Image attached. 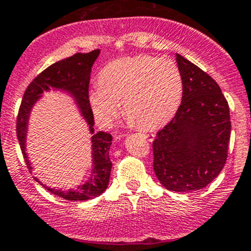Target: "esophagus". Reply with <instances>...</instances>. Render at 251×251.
Here are the masks:
<instances>
[{"label":"esophagus","instance_id":"34e87169","mask_svg":"<svg viewBox=\"0 0 251 251\" xmlns=\"http://www.w3.org/2000/svg\"><path fill=\"white\" fill-rule=\"evenodd\" d=\"M142 136H143L144 138H147L148 141H153V137H154L153 133H142Z\"/></svg>","mask_w":251,"mask_h":251}]
</instances>
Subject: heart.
<instances>
[{
    "mask_svg": "<svg viewBox=\"0 0 251 251\" xmlns=\"http://www.w3.org/2000/svg\"><path fill=\"white\" fill-rule=\"evenodd\" d=\"M182 92V75L174 60L142 54L105 65L100 73V83L88 92V100L103 126L113 123L124 102L131 123L158 127L176 114Z\"/></svg>",
    "mask_w": 251,
    "mask_h": 251,
    "instance_id": "1",
    "label": "heart"
}]
</instances>
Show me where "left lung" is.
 Returning <instances> with one entry per match:
<instances>
[{"label":"left lung","instance_id":"obj_1","mask_svg":"<svg viewBox=\"0 0 251 251\" xmlns=\"http://www.w3.org/2000/svg\"><path fill=\"white\" fill-rule=\"evenodd\" d=\"M176 63L183 81L176 115L153 141V169L171 192H193L219 176L231 137L229 108L216 81L182 55Z\"/></svg>","mask_w":251,"mask_h":251}]
</instances>
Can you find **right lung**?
Returning <instances> with one entry per match:
<instances>
[{
	"label": "right lung",
	"instance_id": "1",
	"mask_svg": "<svg viewBox=\"0 0 251 251\" xmlns=\"http://www.w3.org/2000/svg\"><path fill=\"white\" fill-rule=\"evenodd\" d=\"M100 50H95L90 53H76L69 58L59 60L54 63L40 75H37L30 82L23 96L22 104H20L19 113L17 118V136L24 155L29 171H32V165L29 161L25 148L27 135V125H29L30 113L35 103L42 97V93L48 92L50 90L62 91L72 96L73 100L76 103L81 116H83L86 124L88 126V131L92 135L91 143H92V171L91 176L83 184H80L76 189H55L50 188L46 184L41 183L37 177H34L39 183H41L45 188L50 193L60 197L67 201H82L93 199L100 196L108 188L109 177L111 171V161L109 158V149L113 137L107 132L95 133V120L93 113L91 109L90 100H88V85H90L91 69L93 63L100 55Z\"/></svg>",
	"mask_w": 251,
	"mask_h": 251
}]
</instances>
